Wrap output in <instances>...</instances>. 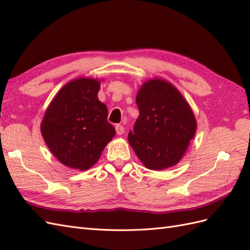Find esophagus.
Wrapping results in <instances>:
<instances>
[{
	"mask_svg": "<svg viewBox=\"0 0 250 250\" xmlns=\"http://www.w3.org/2000/svg\"><path fill=\"white\" fill-rule=\"evenodd\" d=\"M115 129H116V133H117L118 135H123L124 132H125V127H124L123 125H117L115 126Z\"/></svg>",
	"mask_w": 250,
	"mask_h": 250,
	"instance_id": "1",
	"label": "esophagus"
}]
</instances>
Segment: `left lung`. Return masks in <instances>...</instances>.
I'll return each mask as SVG.
<instances>
[{
    "mask_svg": "<svg viewBox=\"0 0 250 250\" xmlns=\"http://www.w3.org/2000/svg\"><path fill=\"white\" fill-rule=\"evenodd\" d=\"M139 116L129 144L145 167L160 170L177 165L194 138V113L174 85L155 78L141 85L136 96Z\"/></svg>",
    "mask_w": 250,
    "mask_h": 250,
    "instance_id": "8db88e82",
    "label": "left lung"
}]
</instances>
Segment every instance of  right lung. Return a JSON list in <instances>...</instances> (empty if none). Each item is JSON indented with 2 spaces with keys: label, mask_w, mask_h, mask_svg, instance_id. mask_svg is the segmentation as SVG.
Wrapping results in <instances>:
<instances>
[{
  "label": "right lung",
  "mask_w": 250,
  "mask_h": 250,
  "mask_svg": "<svg viewBox=\"0 0 250 250\" xmlns=\"http://www.w3.org/2000/svg\"><path fill=\"white\" fill-rule=\"evenodd\" d=\"M101 83L81 77L55 95L41 124L47 146L63 166L85 170L94 166L115 135L108 108L98 101Z\"/></svg>",
  "instance_id": "right-lung-1"
}]
</instances>
